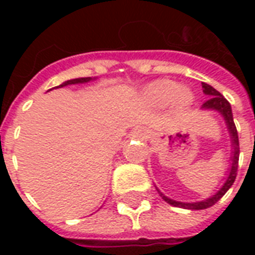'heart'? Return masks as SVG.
I'll list each match as a JSON object with an SVG mask.
<instances>
[{
    "label": "heart",
    "mask_w": 255,
    "mask_h": 255,
    "mask_svg": "<svg viewBox=\"0 0 255 255\" xmlns=\"http://www.w3.org/2000/svg\"><path fill=\"white\" fill-rule=\"evenodd\" d=\"M144 97L153 105H165L172 101L177 109H186L194 101L191 90L188 87H179L176 82L168 79H160L150 83L144 89Z\"/></svg>",
    "instance_id": "heart-1"
}]
</instances>
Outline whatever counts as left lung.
<instances>
[{"label": "left lung", "mask_w": 255, "mask_h": 255, "mask_svg": "<svg viewBox=\"0 0 255 255\" xmlns=\"http://www.w3.org/2000/svg\"><path fill=\"white\" fill-rule=\"evenodd\" d=\"M203 94L208 95L209 100L202 105L203 111H214L219 112L221 117L224 119L228 132H230L231 138V158H230V169L227 173V179H225L224 184L219 188V191H216L212 197L202 199V201H197V202H180V201H175L171 199L166 195H164L162 192L157 188V191L160 194V197L165 201L166 203H169L172 206L183 209H190V210H202V209H208L210 206H213L214 203L219 201L220 198L224 195L225 192L228 191L231 186L234 184L236 179V172H238V162H239V138H238V131H236L235 123H234V116H232V109L228 101L225 100L223 95L220 94L217 90L209 86L206 83H202Z\"/></svg>", "instance_id": "obj_1"}]
</instances>
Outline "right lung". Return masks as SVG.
<instances>
[{
	"label": "right lung",
	"instance_id": "1",
	"mask_svg": "<svg viewBox=\"0 0 255 255\" xmlns=\"http://www.w3.org/2000/svg\"><path fill=\"white\" fill-rule=\"evenodd\" d=\"M91 80H95V78H78V79H71L61 83L58 87H64V86H69V84H80V83H89Z\"/></svg>",
	"mask_w": 255,
	"mask_h": 255
}]
</instances>
